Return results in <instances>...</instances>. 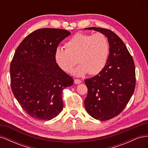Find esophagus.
Masks as SVG:
<instances>
[{
	"label": "esophagus",
	"instance_id": "obj_1",
	"mask_svg": "<svg viewBox=\"0 0 148 148\" xmlns=\"http://www.w3.org/2000/svg\"><path fill=\"white\" fill-rule=\"evenodd\" d=\"M82 83V81L80 79H74V83L76 84H80Z\"/></svg>",
	"mask_w": 148,
	"mask_h": 148
}]
</instances>
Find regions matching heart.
Wrapping results in <instances>:
<instances>
[{
    "label": "heart",
    "instance_id": "1",
    "mask_svg": "<svg viewBox=\"0 0 148 148\" xmlns=\"http://www.w3.org/2000/svg\"><path fill=\"white\" fill-rule=\"evenodd\" d=\"M65 47L66 50L56 49L54 59L58 66L66 73L70 72L78 62L80 65L71 72L75 77L99 73L108 60L109 42L101 33H77L65 43Z\"/></svg>",
    "mask_w": 148,
    "mask_h": 148
}]
</instances>
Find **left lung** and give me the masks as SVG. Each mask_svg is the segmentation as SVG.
Segmentation results:
<instances>
[{
    "instance_id": "obj_1",
    "label": "left lung",
    "mask_w": 148,
    "mask_h": 148,
    "mask_svg": "<svg viewBox=\"0 0 148 148\" xmlns=\"http://www.w3.org/2000/svg\"><path fill=\"white\" fill-rule=\"evenodd\" d=\"M84 29L98 31L109 42V54L104 69L84 80L88 90L85 109L94 119L108 120L124 109L133 95L136 83L135 64L122 40L113 31L96 27Z\"/></svg>"
}]
</instances>
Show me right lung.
Wrapping results in <instances>:
<instances>
[{
	"instance_id": "obj_1",
	"label": "right lung",
	"mask_w": 148,
	"mask_h": 148,
	"mask_svg": "<svg viewBox=\"0 0 148 148\" xmlns=\"http://www.w3.org/2000/svg\"><path fill=\"white\" fill-rule=\"evenodd\" d=\"M70 34L62 29L36 30L15 52L10 69L12 90L22 108L35 119L57 117L63 109L62 91L73 84L54 59L57 46Z\"/></svg>"
}]
</instances>
